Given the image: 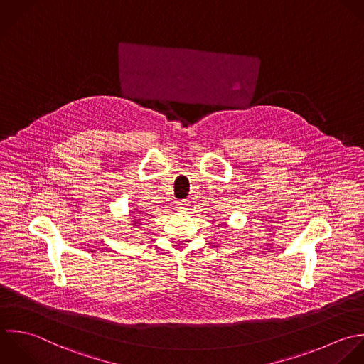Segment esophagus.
Segmentation results:
<instances>
[{
  "mask_svg": "<svg viewBox=\"0 0 364 364\" xmlns=\"http://www.w3.org/2000/svg\"><path fill=\"white\" fill-rule=\"evenodd\" d=\"M176 207H177V210H180V211H184V210H187L188 204H187V201H186V200H180V201H177Z\"/></svg>",
  "mask_w": 364,
  "mask_h": 364,
  "instance_id": "34e87169",
  "label": "esophagus"
}]
</instances>
